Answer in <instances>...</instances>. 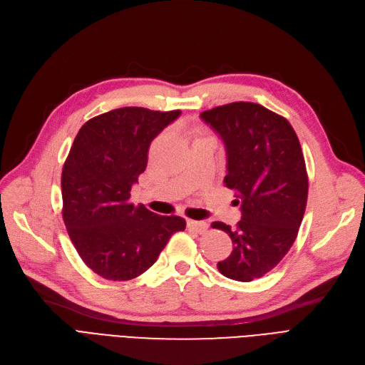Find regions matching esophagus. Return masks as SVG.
Segmentation results:
<instances>
[{
    "label": "esophagus",
    "mask_w": 365,
    "mask_h": 365,
    "mask_svg": "<svg viewBox=\"0 0 365 365\" xmlns=\"http://www.w3.org/2000/svg\"><path fill=\"white\" fill-rule=\"evenodd\" d=\"M187 228L198 232V234H204L209 230V224L204 220H187Z\"/></svg>",
    "instance_id": "1"
}]
</instances>
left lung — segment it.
I'll use <instances>...</instances> for the list:
<instances>
[{
    "label": "left lung",
    "mask_w": 365,
    "mask_h": 365,
    "mask_svg": "<svg viewBox=\"0 0 365 365\" xmlns=\"http://www.w3.org/2000/svg\"><path fill=\"white\" fill-rule=\"evenodd\" d=\"M200 118L224 143V183L237 191L242 212L234 230L212 224L234 245L217 268L228 279L250 282L274 268L297 239L309 189L304 156L291 123L259 104L231 103Z\"/></svg>",
    "instance_id": "8db88e82"
}]
</instances>
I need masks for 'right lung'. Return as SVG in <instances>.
<instances>
[{
  "label": "right lung",
  "mask_w": 365,
  "mask_h": 365,
  "mask_svg": "<svg viewBox=\"0 0 365 365\" xmlns=\"http://www.w3.org/2000/svg\"><path fill=\"white\" fill-rule=\"evenodd\" d=\"M143 107L88 120L62 170V216L78 255L107 280H131L155 264L186 222L134 207L131 187L146 170L152 140L180 116Z\"/></svg>",
  "instance_id": "1"
}]
</instances>
